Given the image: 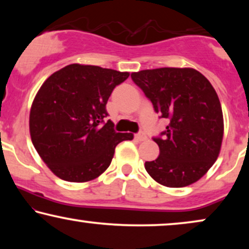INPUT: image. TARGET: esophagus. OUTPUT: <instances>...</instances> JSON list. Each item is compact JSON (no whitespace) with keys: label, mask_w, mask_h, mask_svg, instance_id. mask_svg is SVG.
<instances>
[{"label":"esophagus","mask_w":249,"mask_h":249,"mask_svg":"<svg viewBox=\"0 0 249 249\" xmlns=\"http://www.w3.org/2000/svg\"><path fill=\"white\" fill-rule=\"evenodd\" d=\"M135 138L137 139L138 142H144V141H146V139H147V137H146V135L144 134V132H139V134L135 136Z\"/></svg>","instance_id":"esophagus-1"}]
</instances>
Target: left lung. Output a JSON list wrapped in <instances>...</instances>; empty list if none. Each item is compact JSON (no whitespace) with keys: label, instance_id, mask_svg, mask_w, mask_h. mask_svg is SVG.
Listing matches in <instances>:
<instances>
[{"label":"left lung","instance_id":"8db88e82","mask_svg":"<svg viewBox=\"0 0 249 249\" xmlns=\"http://www.w3.org/2000/svg\"><path fill=\"white\" fill-rule=\"evenodd\" d=\"M131 79L169 124L154 141L160 155L145 162L148 175L165 187L192 185L219 156L223 114L212 85L192 68H160L131 73Z\"/></svg>","mask_w":249,"mask_h":249}]
</instances>
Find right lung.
Segmentation results:
<instances>
[{
    "mask_svg": "<svg viewBox=\"0 0 249 249\" xmlns=\"http://www.w3.org/2000/svg\"><path fill=\"white\" fill-rule=\"evenodd\" d=\"M128 77L129 72L73 63L44 81L30 108V137L60 179L97 178L110 166L115 146L134 138L115 131L111 120L105 122L112 90Z\"/></svg>",
    "mask_w": 249,
    "mask_h": 249,
    "instance_id": "1",
    "label": "right lung"
}]
</instances>
